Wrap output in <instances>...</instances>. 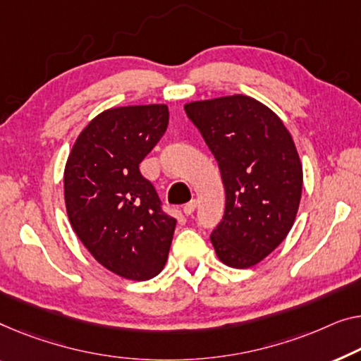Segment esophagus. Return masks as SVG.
I'll return each mask as SVG.
<instances>
[{
  "label": "esophagus",
  "mask_w": 361,
  "mask_h": 361,
  "mask_svg": "<svg viewBox=\"0 0 361 361\" xmlns=\"http://www.w3.org/2000/svg\"><path fill=\"white\" fill-rule=\"evenodd\" d=\"M196 206H197L196 199H192V201H190L188 204H185V207H183V212H185L186 215H191L192 212L196 211Z\"/></svg>",
  "instance_id": "esophagus-1"
}]
</instances>
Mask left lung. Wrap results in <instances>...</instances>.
I'll return each instance as SVG.
<instances>
[{
  "instance_id": "1",
  "label": "left lung",
  "mask_w": 361,
  "mask_h": 361,
  "mask_svg": "<svg viewBox=\"0 0 361 361\" xmlns=\"http://www.w3.org/2000/svg\"><path fill=\"white\" fill-rule=\"evenodd\" d=\"M219 162L225 214L211 235L225 266L248 269L267 257L293 227L303 169L281 118L252 97L235 94L185 105Z\"/></svg>"
}]
</instances>
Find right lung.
I'll return each instance as SVG.
<instances>
[{"label": "right lung", "instance_id": "right-lung-1", "mask_svg": "<svg viewBox=\"0 0 361 361\" xmlns=\"http://www.w3.org/2000/svg\"><path fill=\"white\" fill-rule=\"evenodd\" d=\"M166 126L164 104L109 109L80 131L64 166L73 230L97 262L128 281L157 276L173 238L176 219L139 171Z\"/></svg>", "mask_w": 361, "mask_h": 361}]
</instances>
